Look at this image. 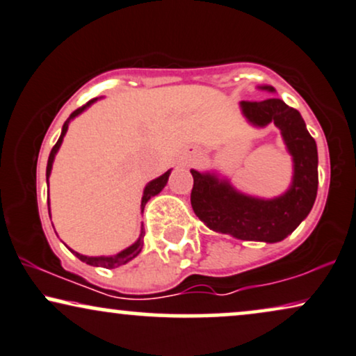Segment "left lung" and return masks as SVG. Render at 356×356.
I'll use <instances>...</instances> for the list:
<instances>
[{
  "instance_id": "obj_1",
  "label": "left lung",
  "mask_w": 356,
  "mask_h": 356,
  "mask_svg": "<svg viewBox=\"0 0 356 356\" xmlns=\"http://www.w3.org/2000/svg\"><path fill=\"white\" fill-rule=\"evenodd\" d=\"M261 90L274 92L263 85ZM243 116L253 126L274 123L281 129L292 156V182L282 195L258 199L238 192L227 179L213 172L191 170L193 187L191 204L195 215L210 230L238 240L277 243L291 235L312 210L318 186V156L316 139L310 136L302 116L279 98L241 102Z\"/></svg>"
}]
</instances>
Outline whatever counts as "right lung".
I'll return each instance as SVG.
<instances>
[{
	"instance_id": "right-lung-1",
	"label": "right lung",
	"mask_w": 356,
	"mask_h": 356,
	"mask_svg": "<svg viewBox=\"0 0 356 356\" xmlns=\"http://www.w3.org/2000/svg\"><path fill=\"white\" fill-rule=\"evenodd\" d=\"M97 100H98V98H93V100H90V102L85 103L83 106L77 108V110H75L74 113H72V115L69 116V118H67L64 126H62L60 138H58V141L56 143V146L52 147L51 154H49L47 170H46L47 184H49V175H51V170H52L54 159H56V154H57L58 147H60L62 141H64V136H65L67 129H69L70 120H74L75 116H79L80 113H82L83 110H87V108H88L90 105H93V103H95ZM169 174H170V170H168V172H164L163 175H159V177L154 179V181H151V182L147 184V186L145 187V192H143V199H141V211L145 210L147 200H149L151 197L157 195V193H159V192L163 191V188L165 187V184H168V179H169ZM47 204H49V202H47ZM143 238H145V230H143V228H141V235H139L138 240L134 241L131 246H128V248L123 250V251H120V253H116V254H113V256H85V254L77 253V251H74V250H70V251H72V253H74L75 256H77V258H79L80 261H83V263L90 264V266H102V268H106V269H113V268L123 266V264L128 263V261H131L133 258H136V256H138L139 253H141V250H143Z\"/></svg>"
}]
</instances>
